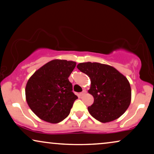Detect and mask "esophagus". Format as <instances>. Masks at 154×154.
Listing matches in <instances>:
<instances>
[{
    "instance_id": "esophagus-1",
    "label": "esophagus",
    "mask_w": 154,
    "mask_h": 154,
    "mask_svg": "<svg viewBox=\"0 0 154 154\" xmlns=\"http://www.w3.org/2000/svg\"><path fill=\"white\" fill-rule=\"evenodd\" d=\"M85 93H86V90H83V92H80V93H79V96H81V97L83 96L84 94H85Z\"/></svg>"
}]
</instances>
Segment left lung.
Returning a JSON list of instances; mask_svg holds the SVG:
<instances>
[{"label":"left lung","instance_id":"1","mask_svg":"<svg viewBox=\"0 0 154 154\" xmlns=\"http://www.w3.org/2000/svg\"><path fill=\"white\" fill-rule=\"evenodd\" d=\"M91 81L88 92L94 102L88 107L92 117L102 123L119 119L131 102V88L127 78L109 65L97 62H84L77 65Z\"/></svg>","mask_w":154,"mask_h":154}]
</instances>
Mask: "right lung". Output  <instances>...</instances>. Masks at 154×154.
I'll list each match as a JSON object with an SVG mask.
<instances>
[{
    "mask_svg": "<svg viewBox=\"0 0 154 154\" xmlns=\"http://www.w3.org/2000/svg\"><path fill=\"white\" fill-rule=\"evenodd\" d=\"M75 65L73 61L52 60L29 79L25 88L27 104L41 119L57 123L69 116L78 99L68 79Z\"/></svg>",
    "mask_w": 154,
    "mask_h": 154,
    "instance_id": "obj_1",
    "label": "right lung"
}]
</instances>
